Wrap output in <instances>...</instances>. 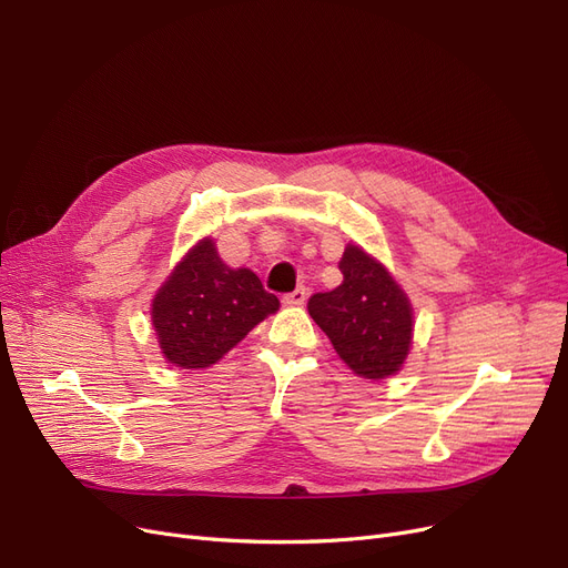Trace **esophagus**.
<instances>
[{"label":"esophagus","instance_id":"esophagus-1","mask_svg":"<svg viewBox=\"0 0 568 568\" xmlns=\"http://www.w3.org/2000/svg\"><path fill=\"white\" fill-rule=\"evenodd\" d=\"M306 302V287H297L287 294H283V304L287 306H302Z\"/></svg>","mask_w":568,"mask_h":568}]
</instances>
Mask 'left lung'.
<instances>
[{
  "label": "left lung",
  "instance_id": "1",
  "mask_svg": "<svg viewBox=\"0 0 568 568\" xmlns=\"http://www.w3.org/2000/svg\"><path fill=\"white\" fill-rule=\"evenodd\" d=\"M338 268L343 283L313 294L311 317L357 376L378 381L397 374L413 334V311L404 290L357 245L345 248Z\"/></svg>",
  "mask_w": 568,
  "mask_h": 568
}]
</instances>
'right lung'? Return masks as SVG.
<instances>
[{
	"mask_svg": "<svg viewBox=\"0 0 568 568\" xmlns=\"http://www.w3.org/2000/svg\"><path fill=\"white\" fill-rule=\"evenodd\" d=\"M251 268H230L204 239L171 271L153 300V327L164 357L183 368L215 364L278 311Z\"/></svg>",
	"mask_w": 568,
	"mask_h": 568,
	"instance_id": "obj_1",
	"label": "right lung"
}]
</instances>
